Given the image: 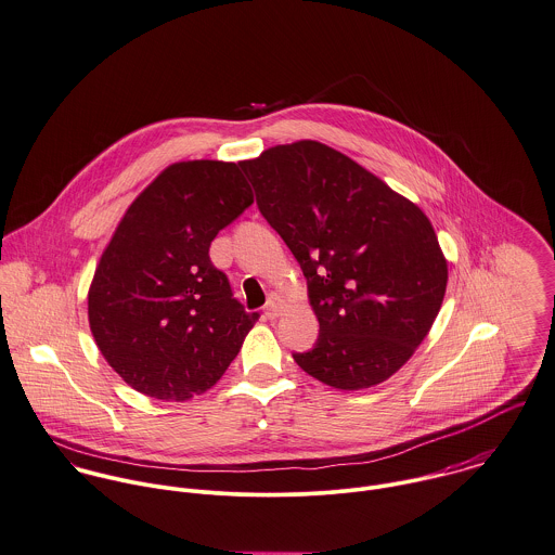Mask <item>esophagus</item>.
Here are the masks:
<instances>
[{
  "instance_id": "esophagus-1",
  "label": "esophagus",
  "mask_w": 555,
  "mask_h": 555,
  "mask_svg": "<svg viewBox=\"0 0 555 555\" xmlns=\"http://www.w3.org/2000/svg\"><path fill=\"white\" fill-rule=\"evenodd\" d=\"M263 314L268 317V319H276L279 314H281V307H279V302L276 300H270L266 308H263Z\"/></svg>"
}]
</instances>
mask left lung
I'll list each match as a JSON object with an SVG mask.
<instances>
[{"instance_id": "8db88e82", "label": "left lung", "mask_w": 555, "mask_h": 555, "mask_svg": "<svg viewBox=\"0 0 555 555\" xmlns=\"http://www.w3.org/2000/svg\"><path fill=\"white\" fill-rule=\"evenodd\" d=\"M241 168L298 259L319 319V338L294 353L296 364L347 391L402 369L447 289V261L420 206L314 140L272 146Z\"/></svg>"}]
</instances>
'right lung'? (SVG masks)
<instances>
[{
    "instance_id": "1",
    "label": "right lung",
    "mask_w": 555,
    "mask_h": 555,
    "mask_svg": "<svg viewBox=\"0 0 555 555\" xmlns=\"http://www.w3.org/2000/svg\"><path fill=\"white\" fill-rule=\"evenodd\" d=\"M253 204L236 164L181 162L127 208L89 289V325L135 391L183 402L210 389L259 312L234 298L208 248Z\"/></svg>"
}]
</instances>
